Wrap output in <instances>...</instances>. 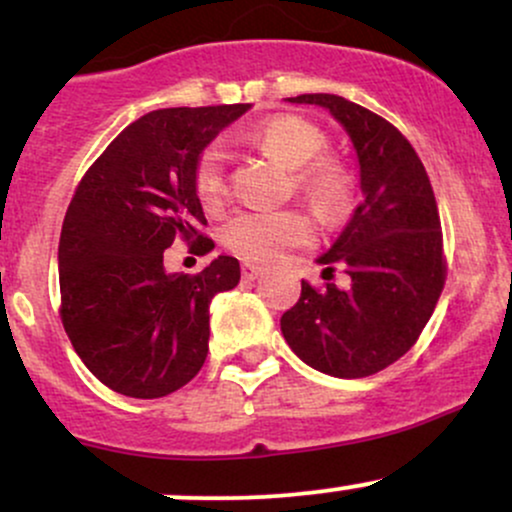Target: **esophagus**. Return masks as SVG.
<instances>
[{
  "label": "esophagus",
  "mask_w": 512,
  "mask_h": 512,
  "mask_svg": "<svg viewBox=\"0 0 512 512\" xmlns=\"http://www.w3.org/2000/svg\"><path fill=\"white\" fill-rule=\"evenodd\" d=\"M262 272L264 269L260 267V264H250V262L243 264V279L252 281V279H257V276H262Z\"/></svg>",
  "instance_id": "34e87169"
}]
</instances>
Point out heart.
Wrapping results in <instances>:
<instances>
[{
    "label": "heart",
    "mask_w": 512,
    "mask_h": 512,
    "mask_svg": "<svg viewBox=\"0 0 512 512\" xmlns=\"http://www.w3.org/2000/svg\"><path fill=\"white\" fill-rule=\"evenodd\" d=\"M269 158L293 168L296 187L327 214H337L346 202V178L330 161H315L325 151L322 132L298 117H274L252 134ZM195 192L204 207H216L226 192V173L219 149H207L195 166ZM313 238V223L298 209L238 211L223 223L221 243L245 262H274Z\"/></svg>",
    "instance_id": "heart-1"
}]
</instances>
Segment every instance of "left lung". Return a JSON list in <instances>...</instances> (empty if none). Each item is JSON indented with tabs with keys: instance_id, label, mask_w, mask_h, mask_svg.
<instances>
[{
	"instance_id": "obj_1",
	"label": "left lung",
	"mask_w": 512,
	"mask_h": 512,
	"mask_svg": "<svg viewBox=\"0 0 512 512\" xmlns=\"http://www.w3.org/2000/svg\"><path fill=\"white\" fill-rule=\"evenodd\" d=\"M289 103L320 105L354 144L361 202L317 262L342 264L351 284H301L281 315L293 354L334 378H366L404 356L433 315L445 284L443 233L424 163L404 134L380 115L334 93ZM322 272V274H325ZM327 279V276H325Z\"/></svg>"
}]
</instances>
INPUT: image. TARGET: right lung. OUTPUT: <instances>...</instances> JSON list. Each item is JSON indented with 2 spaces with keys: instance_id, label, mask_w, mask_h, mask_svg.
<instances>
[{
  "instance_id": "1",
  "label": "right lung",
  "mask_w": 512,
  "mask_h": 512,
  "mask_svg": "<svg viewBox=\"0 0 512 512\" xmlns=\"http://www.w3.org/2000/svg\"><path fill=\"white\" fill-rule=\"evenodd\" d=\"M252 108H163L122 129L76 187L60 236L62 325L84 366L120 395L166 397L209 351V303L240 281L236 257L170 274L175 238L214 248L195 166L216 134Z\"/></svg>"
}]
</instances>
